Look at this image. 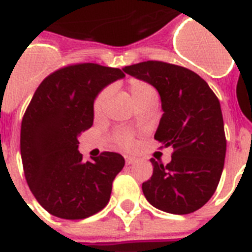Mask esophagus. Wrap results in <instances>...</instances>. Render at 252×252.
Returning <instances> with one entry per match:
<instances>
[{"label": "esophagus", "mask_w": 252, "mask_h": 252, "mask_svg": "<svg viewBox=\"0 0 252 252\" xmlns=\"http://www.w3.org/2000/svg\"><path fill=\"white\" fill-rule=\"evenodd\" d=\"M125 161H126V165H132V163H135V162L138 161V158L134 157V156H126V157H125Z\"/></svg>", "instance_id": "1"}]
</instances>
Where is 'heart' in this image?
I'll use <instances>...</instances> for the list:
<instances>
[{
    "instance_id": "1",
    "label": "heart",
    "mask_w": 252,
    "mask_h": 252,
    "mask_svg": "<svg viewBox=\"0 0 252 252\" xmlns=\"http://www.w3.org/2000/svg\"><path fill=\"white\" fill-rule=\"evenodd\" d=\"M128 93H130L131 99H132V101H134L136 107L141 103H145V101L148 100H156L157 99V93H156L155 87L140 80L130 81ZM108 97H109V91L108 90L101 91L96 96V99L94 101V114H95V117H100L101 114L104 113ZM116 141L124 149H131L134 147V138H132V135L127 134V132H118L116 135Z\"/></svg>"
}]
</instances>
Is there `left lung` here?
Masks as SVG:
<instances>
[{
	"label": "left lung",
	"instance_id": "obj_1",
	"mask_svg": "<svg viewBox=\"0 0 252 252\" xmlns=\"http://www.w3.org/2000/svg\"><path fill=\"white\" fill-rule=\"evenodd\" d=\"M124 72L158 91L163 114L155 139L174 148L167 165L151 158L153 175L141 186L145 198L165 213H194L213 197L223 172L226 140L219 99L184 66L148 60Z\"/></svg>",
	"mask_w": 252,
	"mask_h": 252
}]
</instances>
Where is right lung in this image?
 Wrapping results in <instances>:
<instances>
[{"label": "right lung", "instance_id": "add662e5", "mask_svg": "<svg viewBox=\"0 0 252 252\" xmlns=\"http://www.w3.org/2000/svg\"><path fill=\"white\" fill-rule=\"evenodd\" d=\"M118 68L73 64L47 76L27 108L20 130V153L29 189L47 213L85 219L109 202L112 183L125 166L114 152L82 161L78 136L93 126L97 94L124 78Z\"/></svg>", "mask_w": 252, "mask_h": 252}]
</instances>
